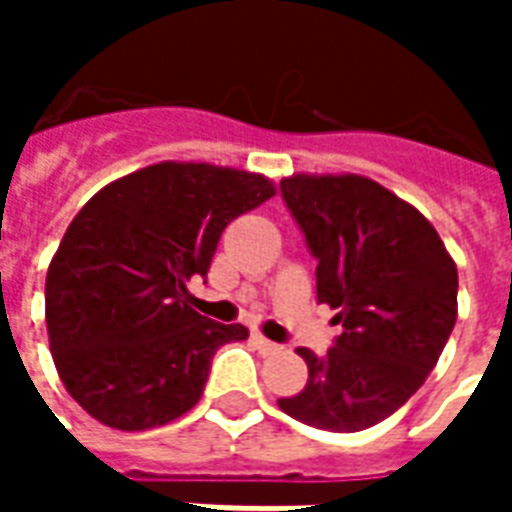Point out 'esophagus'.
Returning a JSON list of instances; mask_svg holds the SVG:
<instances>
[{
    "instance_id": "esophagus-1",
    "label": "esophagus",
    "mask_w": 512,
    "mask_h": 512,
    "mask_svg": "<svg viewBox=\"0 0 512 512\" xmlns=\"http://www.w3.org/2000/svg\"><path fill=\"white\" fill-rule=\"evenodd\" d=\"M252 343H255V348L260 351V354H279V345L271 343V340H266L263 334H252Z\"/></svg>"
}]
</instances>
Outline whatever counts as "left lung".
<instances>
[{"instance_id":"obj_1","label":"left lung","mask_w":512,"mask_h":512,"mask_svg":"<svg viewBox=\"0 0 512 512\" xmlns=\"http://www.w3.org/2000/svg\"><path fill=\"white\" fill-rule=\"evenodd\" d=\"M318 257V301L343 334L326 356L299 348L310 378L279 397L288 417L356 433L425 384L458 318V268L433 224L376 180L296 172L279 183Z\"/></svg>"}]
</instances>
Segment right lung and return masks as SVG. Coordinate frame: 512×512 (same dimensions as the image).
I'll return each mask as SVG.
<instances>
[{"instance_id": "add662e5", "label": "right lung", "mask_w": 512, "mask_h": 512, "mask_svg": "<svg viewBox=\"0 0 512 512\" xmlns=\"http://www.w3.org/2000/svg\"><path fill=\"white\" fill-rule=\"evenodd\" d=\"M277 194L260 172L158 161L106 183L65 230L46 274V329L68 395L115 430L161 428L197 406L216 348L241 323L202 318L224 227Z\"/></svg>"}]
</instances>
